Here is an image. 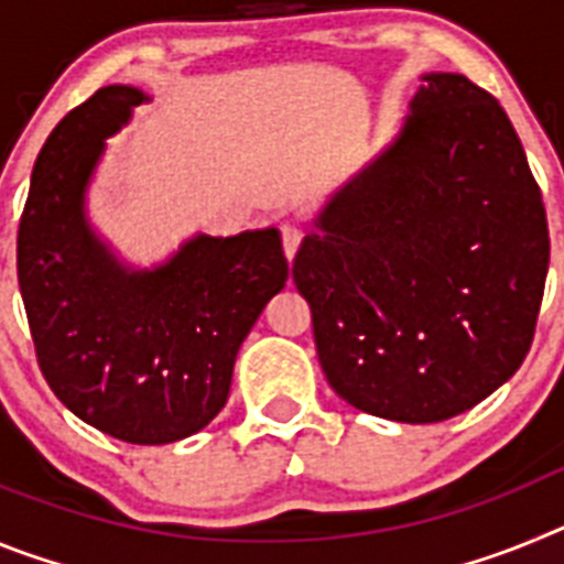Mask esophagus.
<instances>
[{
	"label": "esophagus",
	"instance_id": "esophagus-1",
	"mask_svg": "<svg viewBox=\"0 0 564 564\" xmlns=\"http://www.w3.org/2000/svg\"><path fill=\"white\" fill-rule=\"evenodd\" d=\"M302 239H305V234H302V228H296V226H282V248H285L288 262H291V259L296 257L299 246H302Z\"/></svg>",
	"mask_w": 564,
	"mask_h": 564
}]
</instances>
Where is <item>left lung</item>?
Returning a JSON list of instances; mask_svg holds the SVG:
<instances>
[{
  "label": "left lung",
  "mask_w": 564,
  "mask_h": 564,
  "mask_svg": "<svg viewBox=\"0 0 564 564\" xmlns=\"http://www.w3.org/2000/svg\"><path fill=\"white\" fill-rule=\"evenodd\" d=\"M387 152L347 183L293 259L338 398L401 423L449 421L506 383L545 293V206L491 93L423 76Z\"/></svg>",
  "instance_id": "1"
}]
</instances>
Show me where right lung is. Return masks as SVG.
I'll return each instance as SVG.
<instances>
[{
  "instance_id": "obj_1",
  "label": "right lung",
  "mask_w": 564,
  "mask_h": 564,
  "mask_svg": "<svg viewBox=\"0 0 564 564\" xmlns=\"http://www.w3.org/2000/svg\"><path fill=\"white\" fill-rule=\"evenodd\" d=\"M147 101L101 87L69 109L33 166L17 271L36 361L84 423L138 446L200 432L226 406L234 358L288 282L276 228L194 237L154 271H127L89 231L84 188L104 138Z\"/></svg>"
}]
</instances>
